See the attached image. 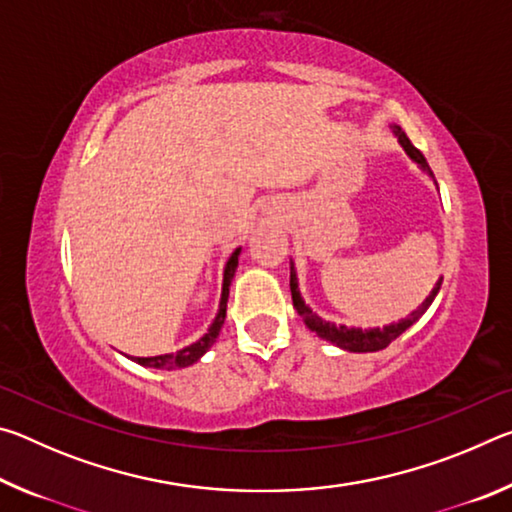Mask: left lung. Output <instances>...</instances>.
I'll return each mask as SVG.
<instances>
[{
  "instance_id": "obj_1",
  "label": "left lung",
  "mask_w": 512,
  "mask_h": 512,
  "mask_svg": "<svg viewBox=\"0 0 512 512\" xmlns=\"http://www.w3.org/2000/svg\"><path fill=\"white\" fill-rule=\"evenodd\" d=\"M393 133L397 135V140H400L402 149L406 151V155L413 162L420 164V169H424L429 173V176L433 178V171L429 169L427 164V158L415 149V146L411 144L409 137H406V133L402 131L400 126H393ZM440 284H443V277L436 282V287H433V291L427 296V300L422 302V305L413 311V314L409 318L400 320V323H393V325H386L384 329H359V327H345V325H334L329 323V320H323L320 316H316L314 311H311L305 300L300 298V291H298V277H296V268H293V262H291V298H293V307H296L298 314L302 316V320H305V325L311 329V332H316L320 339H325L329 343L339 345V348L348 350V352H377V350H384L391 345L397 336H400L402 332H406L415 320H418L424 311L429 309V305L433 302V298L438 296L440 291Z\"/></svg>"
}]
</instances>
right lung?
Listing matches in <instances>:
<instances>
[{
  "label": "right lung",
  "instance_id": "add662e5",
  "mask_svg": "<svg viewBox=\"0 0 512 512\" xmlns=\"http://www.w3.org/2000/svg\"><path fill=\"white\" fill-rule=\"evenodd\" d=\"M239 253L241 248H237L235 253L230 255L228 264H225V271H223V291H221V302H219V314H216L214 323L207 329V334H203L201 339L196 343L187 345V348L178 350V352H171V354H158V357H133L140 366H149V368H158V370H176V368H187L196 363L198 359L203 357V354L212 348L216 336H219L221 327H223V320H225V307H228V296H230V282L232 277H235L237 271V264H239Z\"/></svg>",
  "mask_w": 512,
  "mask_h": 512
}]
</instances>
